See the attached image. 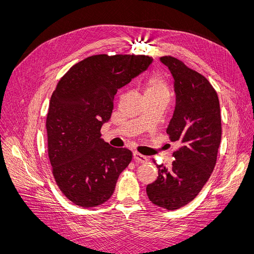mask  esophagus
I'll return each mask as SVG.
<instances>
[{"mask_svg":"<svg viewBox=\"0 0 254 254\" xmlns=\"http://www.w3.org/2000/svg\"><path fill=\"white\" fill-rule=\"evenodd\" d=\"M132 155H133V159H134L135 162L144 163V162H146V161H147V157L141 155V153H139L137 151H133Z\"/></svg>","mask_w":254,"mask_h":254,"instance_id":"esophagus-1","label":"esophagus"}]
</instances>
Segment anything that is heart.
Here are the masks:
<instances>
[{
  "instance_id": "heart-1",
  "label": "heart",
  "mask_w": 254,
  "mask_h": 254,
  "mask_svg": "<svg viewBox=\"0 0 254 254\" xmlns=\"http://www.w3.org/2000/svg\"><path fill=\"white\" fill-rule=\"evenodd\" d=\"M170 93V84L163 75L156 73L148 78L147 83H146V95L162 96L168 99Z\"/></svg>"
}]
</instances>
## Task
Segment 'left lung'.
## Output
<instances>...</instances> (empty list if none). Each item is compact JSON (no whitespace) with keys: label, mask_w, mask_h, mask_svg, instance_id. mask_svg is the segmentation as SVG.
<instances>
[{"label":"left lung","mask_w":254,"mask_h":254,"mask_svg":"<svg viewBox=\"0 0 254 254\" xmlns=\"http://www.w3.org/2000/svg\"><path fill=\"white\" fill-rule=\"evenodd\" d=\"M160 61L173 75L176 94L166 132L181 146L173 153L172 166L157 164L159 176L146 191L152 203L173 211L193 200L209 180L221 140V118L216 91L204 76L177 58Z\"/></svg>","instance_id":"8db88e82"}]
</instances>
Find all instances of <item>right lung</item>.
I'll list each match as a JSON object with an SVG mask.
<instances>
[{"label": "right lung", "mask_w": 254, "mask_h": 254, "mask_svg": "<svg viewBox=\"0 0 254 254\" xmlns=\"http://www.w3.org/2000/svg\"><path fill=\"white\" fill-rule=\"evenodd\" d=\"M144 55H95L73 65L57 84L47 118L49 158L60 190L75 204H102L113 194L132 153L102 139L118 89L147 70Z\"/></svg>", "instance_id": "obj_1"}]
</instances>
